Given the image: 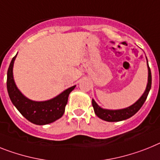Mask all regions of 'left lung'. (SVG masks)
Wrapping results in <instances>:
<instances>
[{"label":"left lung","mask_w":160,"mask_h":160,"mask_svg":"<svg viewBox=\"0 0 160 160\" xmlns=\"http://www.w3.org/2000/svg\"><path fill=\"white\" fill-rule=\"evenodd\" d=\"M147 68H148V82H147V88L145 90V92L136 103L126 108L118 109V110H108V109H103L100 108L95 103V101L92 99V106H93L94 111L97 117L103 121H108V122H115V121H121L128 119L129 117H133L135 113H137L139 109L142 108L143 103H145L151 87V72L150 67H149L148 61H147Z\"/></svg>","instance_id":"1"}]
</instances>
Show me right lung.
I'll use <instances>...</instances> for the list:
<instances>
[{
    "instance_id": "right-lung-1",
    "label": "right lung",
    "mask_w": 160,
    "mask_h": 160,
    "mask_svg": "<svg viewBox=\"0 0 160 160\" xmlns=\"http://www.w3.org/2000/svg\"><path fill=\"white\" fill-rule=\"evenodd\" d=\"M17 55L13 57L7 72V91L10 100L26 119L35 125H43L54 122L63 116L68 97L76 86L69 87L52 99L33 101L18 89L13 76V66Z\"/></svg>"
}]
</instances>
